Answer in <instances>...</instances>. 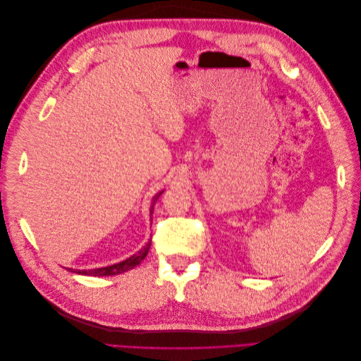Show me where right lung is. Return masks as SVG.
<instances>
[{"label": "right lung", "instance_id": "add662e5", "mask_svg": "<svg viewBox=\"0 0 361 361\" xmlns=\"http://www.w3.org/2000/svg\"><path fill=\"white\" fill-rule=\"evenodd\" d=\"M162 194V191L161 192H158L155 197H154V203H152V207H150V214L154 212V204L157 203V200H158V197L159 195ZM149 247H150V243L146 245V247H143V250H140L137 255H134V256H130L129 259H126V260H123V262H118V264H116V265H110V267H104V268H97V269H82V271H75L76 274H82V276H96V277H104V276H116V274H122V272H126V271H129V269H133V268H135L137 265H140L141 264V260H143L146 256H147V253H149ZM72 271V269H71Z\"/></svg>", "mask_w": 361, "mask_h": 361}]
</instances>
